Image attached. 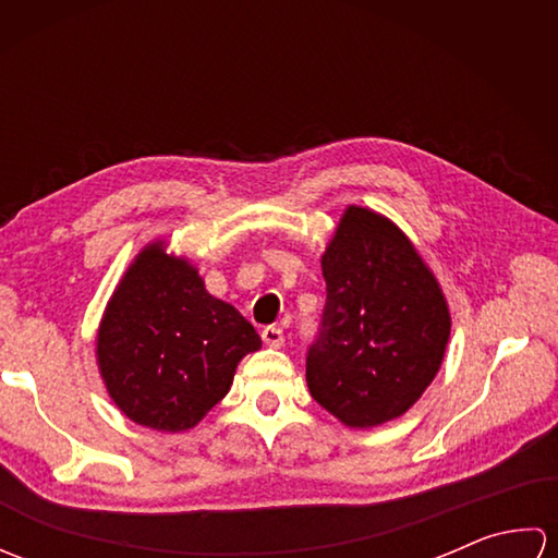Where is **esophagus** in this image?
<instances>
[{
  "label": "esophagus",
  "instance_id": "1",
  "mask_svg": "<svg viewBox=\"0 0 558 558\" xmlns=\"http://www.w3.org/2000/svg\"><path fill=\"white\" fill-rule=\"evenodd\" d=\"M260 338H264L268 348L286 345V333H282V328H278V326H266L264 330H260Z\"/></svg>",
  "mask_w": 558,
  "mask_h": 558
}]
</instances>
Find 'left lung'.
<instances>
[{
	"mask_svg": "<svg viewBox=\"0 0 558 558\" xmlns=\"http://www.w3.org/2000/svg\"><path fill=\"white\" fill-rule=\"evenodd\" d=\"M326 306L306 348V384L348 426L400 417L441 366L448 306L393 222L350 206L322 258Z\"/></svg>",
	"mask_w": 558,
	"mask_h": 558,
	"instance_id": "obj_1",
	"label": "left lung"
}]
</instances>
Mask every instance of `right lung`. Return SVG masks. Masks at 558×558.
<instances>
[{"label":"right lung","mask_w":558,"mask_h":558,"mask_svg":"<svg viewBox=\"0 0 558 558\" xmlns=\"http://www.w3.org/2000/svg\"><path fill=\"white\" fill-rule=\"evenodd\" d=\"M260 338L232 304L210 298L186 260L153 244L112 294L98 333V364L129 420L184 432L218 405Z\"/></svg>","instance_id":"obj_1"}]
</instances>
